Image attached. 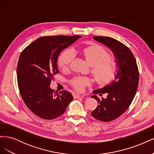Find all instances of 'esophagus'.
Listing matches in <instances>:
<instances>
[{
  "instance_id": "34e87169",
  "label": "esophagus",
  "mask_w": 154,
  "mask_h": 154,
  "mask_svg": "<svg viewBox=\"0 0 154 154\" xmlns=\"http://www.w3.org/2000/svg\"><path fill=\"white\" fill-rule=\"evenodd\" d=\"M73 97H74V98H83V96H82V95H80V94H74V96H73Z\"/></svg>"
}]
</instances>
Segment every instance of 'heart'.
Instances as JSON below:
<instances>
[{"instance_id": "b5f03b06", "label": "heart", "mask_w": 154, "mask_h": 154, "mask_svg": "<svg viewBox=\"0 0 154 154\" xmlns=\"http://www.w3.org/2000/svg\"><path fill=\"white\" fill-rule=\"evenodd\" d=\"M82 53L91 66V73L94 80L100 85H107L113 82L118 73V67L114 61L110 51L101 45H92L83 48ZM75 58V53L71 49L64 50L58 58L63 69L70 68ZM91 80L86 76H76L70 81L72 87L78 92H83L91 84Z\"/></svg>"}]
</instances>
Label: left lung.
I'll use <instances>...</instances> for the list:
<instances>
[{
	"label": "left lung",
	"instance_id": "obj_1",
	"mask_svg": "<svg viewBox=\"0 0 154 154\" xmlns=\"http://www.w3.org/2000/svg\"><path fill=\"white\" fill-rule=\"evenodd\" d=\"M94 39L109 47L118 58V73L110 85L93 92L103 97L92 96L97 106L91 112L93 118L103 122H112L122 116L131 105L138 87L139 69L130 49L123 43L107 36H94Z\"/></svg>",
	"mask_w": 154,
	"mask_h": 154
}]
</instances>
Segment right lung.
I'll return each instance as SVG.
<instances>
[{"label":"right lung","mask_w":154,"mask_h":154,"mask_svg":"<svg viewBox=\"0 0 154 154\" xmlns=\"http://www.w3.org/2000/svg\"><path fill=\"white\" fill-rule=\"evenodd\" d=\"M81 37L45 36L37 38L22 51L17 76L18 89L28 109L39 118L53 119L62 115L73 97L67 91L50 88L58 73L59 54Z\"/></svg>","instance_id":"add662e5"}]
</instances>
